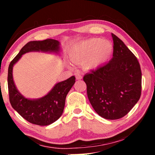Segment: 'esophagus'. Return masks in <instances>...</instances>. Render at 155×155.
<instances>
[{"instance_id": "esophagus-1", "label": "esophagus", "mask_w": 155, "mask_h": 155, "mask_svg": "<svg viewBox=\"0 0 155 155\" xmlns=\"http://www.w3.org/2000/svg\"><path fill=\"white\" fill-rule=\"evenodd\" d=\"M75 78H76V79H77V80H81L82 78V75H80V73H75Z\"/></svg>"}]
</instances>
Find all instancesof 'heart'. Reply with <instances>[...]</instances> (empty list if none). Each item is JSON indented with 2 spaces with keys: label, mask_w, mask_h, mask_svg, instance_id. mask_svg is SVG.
<instances>
[{
  "label": "heart",
  "mask_w": 155,
  "mask_h": 155,
  "mask_svg": "<svg viewBox=\"0 0 155 155\" xmlns=\"http://www.w3.org/2000/svg\"><path fill=\"white\" fill-rule=\"evenodd\" d=\"M113 51L111 41L92 38L74 45L69 51V58L74 63H82L84 69L94 71L109 60Z\"/></svg>",
  "instance_id": "1"
}]
</instances>
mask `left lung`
<instances>
[{
  "label": "left lung",
  "instance_id": "1",
  "mask_svg": "<svg viewBox=\"0 0 155 155\" xmlns=\"http://www.w3.org/2000/svg\"><path fill=\"white\" fill-rule=\"evenodd\" d=\"M113 58L96 71L87 73L83 80L94 111L104 118L124 117L136 104L141 95L142 73L134 54L115 35Z\"/></svg>",
  "mask_w": 155,
  "mask_h": 155
}]
</instances>
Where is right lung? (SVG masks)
<instances>
[{"label":"right lung","mask_w":155,"mask_h":155,"mask_svg":"<svg viewBox=\"0 0 155 155\" xmlns=\"http://www.w3.org/2000/svg\"><path fill=\"white\" fill-rule=\"evenodd\" d=\"M60 45L58 41L51 39L29 41L23 46L8 67V85L10 102L12 108L31 124L48 126L61 117L64 109L65 98L75 82V78L72 76L64 81L57 82L47 94L41 98L28 99L17 89L12 76V68L26 53L41 51L58 54L61 49Z\"/></svg>","instance_id":"add662e5"}]
</instances>
